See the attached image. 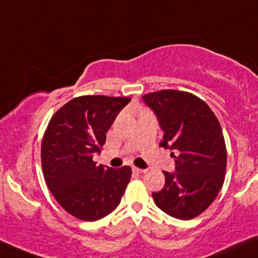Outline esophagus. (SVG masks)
Segmentation results:
<instances>
[{"instance_id": "34e87169", "label": "esophagus", "mask_w": 258, "mask_h": 258, "mask_svg": "<svg viewBox=\"0 0 258 258\" xmlns=\"http://www.w3.org/2000/svg\"><path fill=\"white\" fill-rule=\"evenodd\" d=\"M132 171L135 172V174H137V175H141V174H144V172H146V170H143V169H140V168H132Z\"/></svg>"}]
</instances>
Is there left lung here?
Here are the masks:
<instances>
[{
	"label": "left lung",
	"instance_id": "1",
	"mask_svg": "<svg viewBox=\"0 0 258 258\" xmlns=\"http://www.w3.org/2000/svg\"><path fill=\"white\" fill-rule=\"evenodd\" d=\"M142 99L164 132L159 146L172 151L175 158V171H163L165 185L153 192V200L169 216L192 219L212 205L224 182L226 148L222 127L211 107L191 93L166 89Z\"/></svg>",
	"mask_w": 258,
	"mask_h": 258
}]
</instances>
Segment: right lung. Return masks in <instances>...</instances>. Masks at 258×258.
Masks as SVG:
<instances>
[{
  "instance_id": "obj_1",
  "label": "right lung",
  "mask_w": 258,
  "mask_h": 258,
  "mask_svg": "<svg viewBox=\"0 0 258 258\" xmlns=\"http://www.w3.org/2000/svg\"><path fill=\"white\" fill-rule=\"evenodd\" d=\"M130 98L83 95L51 117L41 142V165L51 194L71 216L86 222L106 217L121 202L131 168L97 165L106 132Z\"/></svg>"
}]
</instances>
